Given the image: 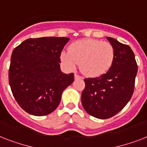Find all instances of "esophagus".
Wrapping results in <instances>:
<instances>
[{"label":"esophagus","mask_w":147,"mask_h":147,"mask_svg":"<svg viewBox=\"0 0 147 147\" xmlns=\"http://www.w3.org/2000/svg\"><path fill=\"white\" fill-rule=\"evenodd\" d=\"M75 78H82L80 76H78V74H75Z\"/></svg>","instance_id":"1"}]
</instances>
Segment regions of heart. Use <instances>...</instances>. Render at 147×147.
<instances>
[{
  "instance_id": "1",
  "label": "heart",
  "mask_w": 147,
  "mask_h": 147,
  "mask_svg": "<svg viewBox=\"0 0 147 147\" xmlns=\"http://www.w3.org/2000/svg\"><path fill=\"white\" fill-rule=\"evenodd\" d=\"M114 55L115 51L111 42L85 39L71 44L69 52H63L61 58L69 69H75L78 64L85 76L96 77L111 68Z\"/></svg>"
}]
</instances>
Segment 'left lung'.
I'll return each instance as SVG.
<instances>
[{
	"mask_svg": "<svg viewBox=\"0 0 147 147\" xmlns=\"http://www.w3.org/2000/svg\"><path fill=\"white\" fill-rule=\"evenodd\" d=\"M115 51L109 70L98 78L84 79L82 104L88 114L107 119L121 111L129 102L135 87L137 64L134 53L128 45L107 37Z\"/></svg>",
	"mask_w": 147,
	"mask_h": 147,
	"instance_id": "8db88e82",
	"label": "left lung"
}]
</instances>
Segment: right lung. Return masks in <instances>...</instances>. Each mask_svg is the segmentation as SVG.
<instances>
[{
	"instance_id": "add662e5",
	"label": "right lung",
	"mask_w": 147,
	"mask_h": 147,
	"mask_svg": "<svg viewBox=\"0 0 147 147\" xmlns=\"http://www.w3.org/2000/svg\"><path fill=\"white\" fill-rule=\"evenodd\" d=\"M66 37L32 38L13 50L9 84L22 109L35 116L54 111L62 92L74 81V74L62 73L60 56Z\"/></svg>"
}]
</instances>
